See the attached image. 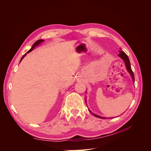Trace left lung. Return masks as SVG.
<instances>
[{
	"instance_id": "1",
	"label": "left lung",
	"mask_w": 151,
	"mask_h": 151,
	"mask_svg": "<svg viewBox=\"0 0 151 151\" xmlns=\"http://www.w3.org/2000/svg\"><path fill=\"white\" fill-rule=\"evenodd\" d=\"M119 54L118 55V57H120L122 60L124 61V62H125V67H126V68H127V71L129 72V74H130V75L131 76V77H132V80H133V82L134 83L135 82V77H134V73H133V72H132V68H131V65H130V60H129V57H128V56L127 55V54L123 52V51H119ZM89 111L93 114V115L94 116H96V117H98V118H101V119H105V117H103V116H98V115H96V114H94V113H93L92 112H91L89 109Z\"/></svg>"
}]
</instances>
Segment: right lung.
Returning a JSON list of instances; mask_svg holds the SVG:
<instances>
[{
  "instance_id": "1",
  "label": "right lung",
  "mask_w": 151,
  "mask_h": 151,
  "mask_svg": "<svg viewBox=\"0 0 151 151\" xmlns=\"http://www.w3.org/2000/svg\"><path fill=\"white\" fill-rule=\"evenodd\" d=\"M43 42H44V40H38L36 41V42L33 45V46H32V47L31 48V49H30L29 50H28V51L22 57V58H21V60H20V62H21V60H22V59H23V58L26 55V54H27V53H28L31 52L32 51V50H33V49H34L36 46H38V45H39L41 43H42Z\"/></svg>"
}]
</instances>
